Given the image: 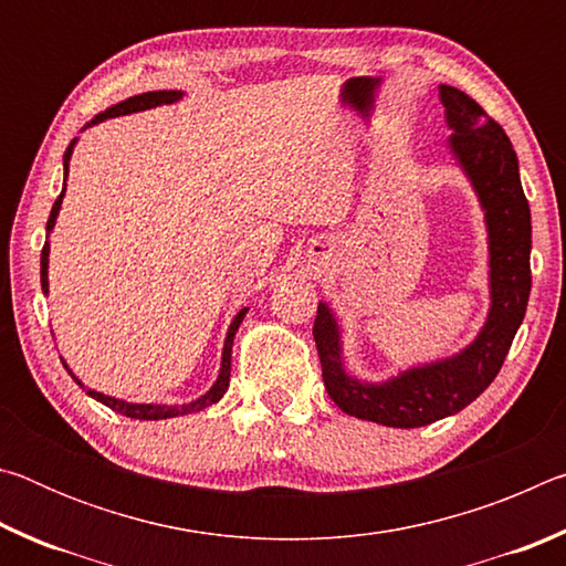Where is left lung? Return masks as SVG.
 I'll use <instances>...</instances> for the list:
<instances>
[{"label": "left lung", "mask_w": 566, "mask_h": 566, "mask_svg": "<svg viewBox=\"0 0 566 566\" xmlns=\"http://www.w3.org/2000/svg\"><path fill=\"white\" fill-rule=\"evenodd\" d=\"M444 104L447 151L474 189L486 229L490 310L476 337L449 357L411 364L395 377H354L344 361V329L329 302H319L314 342L329 397L344 415L385 427L415 429L452 417L482 395L500 375L506 352L524 319L532 290V214L520 159L510 137L479 104L449 84H439Z\"/></svg>", "instance_id": "left-lung-1"}]
</instances>
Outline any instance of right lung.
<instances>
[{
  "instance_id": "add662e5",
  "label": "right lung",
  "mask_w": 566,
  "mask_h": 566,
  "mask_svg": "<svg viewBox=\"0 0 566 566\" xmlns=\"http://www.w3.org/2000/svg\"><path fill=\"white\" fill-rule=\"evenodd\" d=\"M181 97H185V92L179 90H157V92H145V94H134V97L124 99V102H117L112 104V107H107L99 114H94L92 122L84 124V129L94 127V124H99L104 119H112V117H124V114H134V112H147V109H155V107H161V104H175L179 102ZM76 142H80V137H74L70 142V147H66L64 151V187H62V195L56 197V202L52 207L50 212V219H46V242H44V249H42V262H40V276H42V292L50 294V234L52 229L56 224V217H60V209H62V199H64V191H66V177H70V159H72V151L76 147ZM247 306L244 310H239L234 314V319L229 322L227 327V337H224V347H222V364H219V375L214 379V385L209 387L202 397L191 399V401H185V405H167V401H127V399H119V397H109L104 395V391H97V389H90L84 387V381L74 375V371L70 369V364H66L62 357V364L64 369L70 371L72 379L80 385L82 389H87V395L92 399L102 401L104 407H109L114 411H119V415L129 417V419H145V421H157V419H171V417H185V415H195V411H202L207 407L217 405L219 399L224 397V391L229 387V369H232V344H234V334L239 329V324H242V319L247 317Z\"/></svg>"
}]
</instances>
